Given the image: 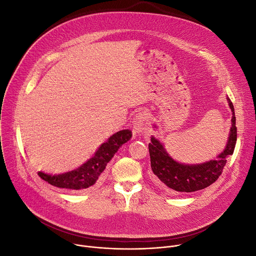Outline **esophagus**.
<instances>
[{
  "label": "esophagus",
  "mask_w": 256,
  "mask_h": 256,
  "mask_svg": "<svg viewBox=\"0 0 256 256\" xmlns=\"http://www.w3.org/2000/svg\"><path fill=\"white\" fill-rule=\"evenodd\" d=\"M132 126L136 132H141L146 130V117L143 113H139L135 116L132 120Z\"/></svg>",
  "instance_id": "obj_1"
}]
</instances>
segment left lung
I'll list each match as a JSON object with an SVG mask.
<instances>
[{
  "instance_id": "1",
  "label": "left lung",
  "mask_w": 256,
  "mask_h": 256,
  "mask_svg": "<svg viewBox=\"0 0 256 256\" xmlns=\"http://www.w3.org/2000/svg\"><path fill=\"white\" fill-rule=\"evenodd\" d=\"M226 100L232 112V126L225 148L217 156L216 160L196 165L180 163L169 156L162 142L154 136L152 137V142L148 144L152 170L154 174L156 184L167 193H189L202 190L214 184L221 176L226 164V158L234 154L236 143L234 108L230 98L227 96ZM154 128L156 126H154Z\"/></svg>"
}]
</instances>
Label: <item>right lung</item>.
<instances>
[{
    "mask_svg": "<svg viewBox=\"0 0 256 256\" xmlns=\"http://www.w3.org/2000/svg\"><path fill=\"white\" fill-rule=\"evenodd\" d=\"M132 138V130H122L115 132L106 142L102 143L94 156L78 169L61 174H48L39 171L40 178L52 186L68 190H84L91 188L102 180V172L119 147Z\"/></svg>",
    "mask_w": 256,
    "mask_h": 256,
    "instance_id": "right-lung-1",
    "label": "right lung"
}]
</instances>
